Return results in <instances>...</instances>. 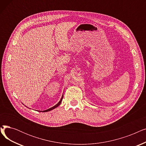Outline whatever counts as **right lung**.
Wrapping results in <instances>:
<instances>
[{"instance_id": "obj_1", "label": "right lung", "mask_w": 146, "mask_h": 146, "mask_svg": "<svg viewBox=\"0 0 146 146\" xmlns=\"http://www.w3.org/2000/svg\"><path fill=\"white\" fill-rule=\"evenodd\" d=\"M63 95H62V96H61V99H60V101L56 105H54V106H52V107H51V108H49V109H48V110H44V111H38L39 112H48V111H51V110H54V109H55V108H56L57 107H58L60 104H61V102H62V99H63Z\"/></svg>"}]
</instances>
